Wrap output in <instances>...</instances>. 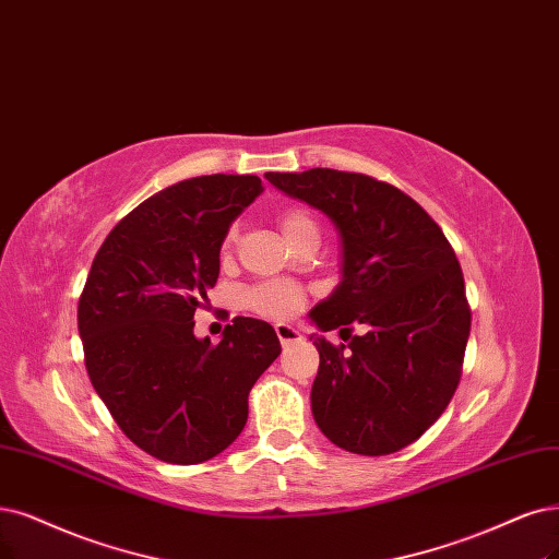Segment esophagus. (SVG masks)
Instances as JSON below:
<instances>
[{
	"instance_id": "1",
	"label": "esophagus",
	"mask_w": 559,
	"mask_h": 559,
	"mask_svg": "<svg viewBox=\"0 0 559 559\" xmlns=\"http://www.w3.org/2000/svg\"><path fill=\"white\" fill-rule=\"evenodd\" d=\"M276 336H278V341H281L283 345H290V343L301 341V332H299V329L293 326V324H285V322H278V324H276Z\"/></svg>"
}]
</instances>
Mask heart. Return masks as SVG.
<instances>
[{
    "instance_id": "obj_1",
    "label": "heart",
    "mask_w": 559,
    "mask_h": 559,
    "mask_svg": "<svg viewBox=\"0 0 559 559\" xmlns=\"http://www.w3.org/2000/svg\"><path fill=\"white\" fill-rule=\"evenodd\" d=\"M278 227L283 237L287 239V243H295L301 235L318 230L316 221L311 218L306 210H299V206H293V210H285L278 216ZM235 230H230L223 239V253L227 255L233 251L235 243ZM301 293L299 287L293 283H281V281H272V283H260L255 285L253 290H248L246 301L248 306L253 308L255 313L266 316V318H290L299 311L301 306Z\"/></svg>"
}]
</instances>
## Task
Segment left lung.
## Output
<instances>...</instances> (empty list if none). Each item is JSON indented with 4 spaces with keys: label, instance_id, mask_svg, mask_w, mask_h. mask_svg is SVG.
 <instances>
[{
    "label": "left lung",
    "instance_id": "8db88e82",
    "mask_svg": "<svg viewBox=\"0 0 559 559\" xmlns=\"http://www.w3.org/2000/svg\"><path fill=\"white\" fill-rule=\"evenodd\" d=\"M264 177L326 214L341 237V283L308 318L347 343L311 336L313 419L345 451H401L440 419L461 382L472 316L456 253L424 206L386 181L329 168ZM353 321L367 326L361 337Z\"/></svg>",
    "mask_w": 559,
    "mask_h": 559
}]
</instances>
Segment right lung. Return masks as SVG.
I'll return each instance as SVG.
<instances>
[{
    "mask_svg": "<svg viewBox=\"0 0 559 559\" xmlns=\"http://www.w3.org/2000/svg\"><path fill=\"white\" fill-rule=\"evenodd\" d=\"M255 175H204L158 191L121 218L92 262L78 332L98 399L150 456L204 463L248 419V391L281 355L269 322L235 318L214 345L195 311L221 272L233 221L262 193Z\"/></svg>",
    "mask_w": 559,
    "mask_h": 559,
    "instance_id": "obj_1",
    "label": "right lung"
}]
</instances>
